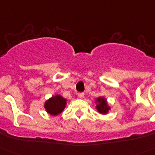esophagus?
Listing matches in <instances>:
<instances>
[{
	"instance_id": "esophagus-1",
	"label": "esophagus",
	"mask_w": 155,
	"mask_h": 155,
	"mask_svg": "<svg viewBox=\"0 0 155 155\" xmlns=\"http://www.w3.org/2000/svg\"><path fill=\"white\" fill-rule=\"evenodd\" d=\"M84 95H85V93H78V97L79 98H83L84 97Z\"/></svg>"
}]
</instances>
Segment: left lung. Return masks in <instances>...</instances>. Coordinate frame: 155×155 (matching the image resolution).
<instances>
[{
  "instance_id": "1",
  "label": "left lung",
  "mask_w": 155,
  "mask_h": 155,
  "mask_svg": "<svg viewBox=\"0 0 155 155\" xmlns=\"http://www.w3.org/2000/svg\"><path fill=\"white\" fill-rule=\"evenodd\" d=\"M97 101L98 102V104H97V108L98 112L100 113H102V114L107 113L108 110H109V107L106 103V100L104 98L99 97Z\"/></svg>"
}]
</instances>
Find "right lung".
<instances>
[{
	"instance_id": "add662e5",
	"label": "right lung",
	"mask_w": 155,
	"mask_h": 155,
	"mask_svg": "<svg viewBox=\"0 0 155 155\" xmlns=\"http://www.w3.org/2000/svg\"><path fill=\"white\" fill-rule=\"evenodd\" d=\"M66 104V99H64L60 95H57L46 101L44 106L48 113L56 116L63 111Z\"/></svg>"
}]
</instances>
